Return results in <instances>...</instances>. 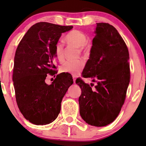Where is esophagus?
Listing matches in <instances>:
<instances>
[{"label":"esophagus","instance_id":"esophagus-1","mask_svg":"<svg viewBox=\"0 0 146 146\" xmlns=\"http://www.w3.org/2000/svg\"><path fill=\"white\" fill-rule=\"evenodd\" d=\"M76 76L75 75H73V82L75 83V80H76Z\"/></svg>","mask_w":146,"mask_h":146}]
</instances>
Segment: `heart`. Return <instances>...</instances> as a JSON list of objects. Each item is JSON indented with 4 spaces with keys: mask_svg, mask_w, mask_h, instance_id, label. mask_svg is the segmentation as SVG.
Listing matches in <instances>:
<instances>
[{
    "mask_svg": "<svg viewBox=\"0 0 146 146\" xmlns=\"http://www.w3.org/2000/svg\"><path fill=\"white\" fill-rule=\"evenodd\" d=\"M66 40L71 44H73L81 50L85 49L87 43V36L84 32L76 30H72L69 32L66 36ZM64 48L61 42H58L55 46V55L58 60H62ZM84 63L82 60L66 61L60 67V71L63 73H67L71 75H78L82 70Z\"/></svg>",
    "mask_w": 146,
    "mask_h": 146,
    "instance_id": "b5f03b06",
    "label": "heart"
}]
</instances>
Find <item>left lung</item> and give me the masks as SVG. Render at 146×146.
<instances>
[{"label":"left lung","instance_id":"left-lung-1","mask_svg":"<svg viewBox=\"0 0 146 146\" xmlns=\"http://www.w3.org/2000/svg\"><path fill=\"white\" fill-rule=\"evenodd\" d=\"M95 36L82 72L91 78V86L76 80L82 93L78 98L80 115L91 125L102 127L118 117L129 84V51L118 31L108 23H97Z\"/></svg>","mask_w":146,"mask_h":146}]
</instances>
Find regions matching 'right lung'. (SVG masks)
<instances>
[{
  "label": "right lung",
  "mask_w": 146,
  "mask_h": 146,
  "mask_svg": "<svg viewBox=\"0 0 146 146\" xmlns=\"http://www.w3.org/2000/svg\"><path fill=\"white\" fill-rule=\"evenodd\" d=\"M73 26L41 22L32 26L20 42L14 58L13 82L20 111L31 123L46 125L60 111L61 102L73 84L70 74H59L51 84L48 74L55 75V46L62 33Z\"/></svg>",
  "instance_id": "right-lung-1"
}]
</instances>
